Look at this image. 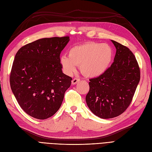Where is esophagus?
<instances>
[{"instance_id": "1", "label": "esophagus", "mask_w": 152, "mask_h": 152, "mask_svg": "<svg viewBox=\"0 0 152 152\" xmlns=\"http://www.w3.org/2000/svg\"><path fill=\"white\" fill-rule=\"evenodd\" d=\"M80 81V80L79 79H77V78H75V79H73L72 81V84L73 85H75L76 84H77L78 82H79Z\"/></svg>"}]
</instances>
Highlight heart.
Listing matches in <instances>:
<instances>
[{"label": "heart", "instance_id": "1", "mask_svg": "<svg viewBox=\"0 0 152 152\" xmlns=\"http://www.w3.org/2000/svg\"><path fill=\"white\" fill-rule=\"evenodd\" d=\"M113 58L112 48L107 44L88 42L75 45L68 50V56L62 55L59 62L63 71L72 75L77 65L87 77H98L108 70Z\"/></svg>", "mask_w": 152, "mask_h": 152}]
</instances>
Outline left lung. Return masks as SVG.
I'll return each mask as SVG.
<instances>
[{"mask_svg":"<svg viewBox=\"0 0 152 152\" xmlns=\"http://www.w3.org/2000/svg\"><path fill=\"white\" fill-rule=\"evenodd\" d=\"M116 48L114 61L104 74L90 79L86 101L91 111L102 118L122 114L129 106L140 80V70L129 49L111 40Z\"/></svg>","mask_w":152,"mask_h":152,"instance_id":"1","label":"left lung"}]
</instances>
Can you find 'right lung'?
<instances>
[{
  "instance_id": "obj_1",
  "label": "right lung",
  "mask_w": 152,
  "mask_h": 152,
  "mask_svg": "<svg viewBox=\"0 0 152 152\" xmlns=\"http://www.w3.org/2000/svg\"><path fill=\"white\" fill-rule=\"evenodd\" d=\"M69 37L44 38L21 48L15 57L10 85L18 104L30 116L44 120L60 108L70 77L59 62Z\"/></svg>"
}]
</instances>
